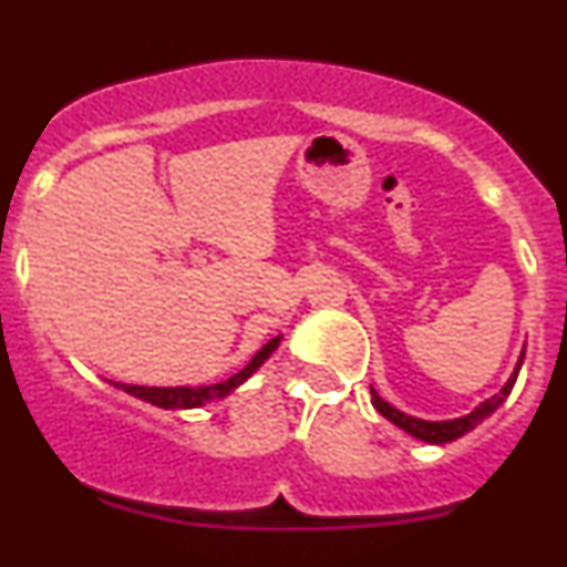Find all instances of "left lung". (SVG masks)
<instances>
[{
  "instance_id": "8db88e82",
  "label": "left lung",
  "mask_w": 567,
  "mask_h": 567,
  "mask_svg": "<svg viewBox=\"0 0 567 567\" xmlns=\"http://www.w3.org/2000/svg\"><path fill=\"white\" fill-rule=\"evenodd\" d=\"M522 361H524V350L519 355V361H516V369L514 374L508 378V383L499 389V393H494L492 399H486V402H481L478 408L473 410V413L462 415V419H451V421H424V419H415V415H408L402 413V410H396L393 404L385 402V399H380V393L374 389L372 391V404L374 410H378L383 419H389L391 424H396L399 429H404L408 434H413L415 440H424V443H432V445H443V443H451V440L462 437V434H467L470 429H475L481 424V421L488 419V415L494 413V410L499 408V404L505 402V396H508L511 389H514L516 378H519V369H522Z\"/></svg>"
}]
</instances>
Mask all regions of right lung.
I'll return each mask as SVG.
<instances>
[{
  "label": "right lung",
  "mask_w": 567,
  "mask_h": 567,
  "mask_svg": "<svg viewBox=\"0 0 567 567\" xmlns=\"http://www.w3.org/2000/svg\"><path fill=\"white\" fill-rule=\"evenodd\" d=\"M279 339L282 337H274L268 339L264 348L252 355V361L236 372L234 378L223 380V383H214V385H198V389H189V385H176V389H157V385H127V383H113L116 389L133 393V396L143 399V402L154 404V408H163V410H193V408H204V404L214 402V399H225L230 391H236L238 385L244 383L247 378H252L260 367H264L268 355L279 348Z\"/></svg>",
  "instance_id": "right-lung-1"
}]
</instances>
